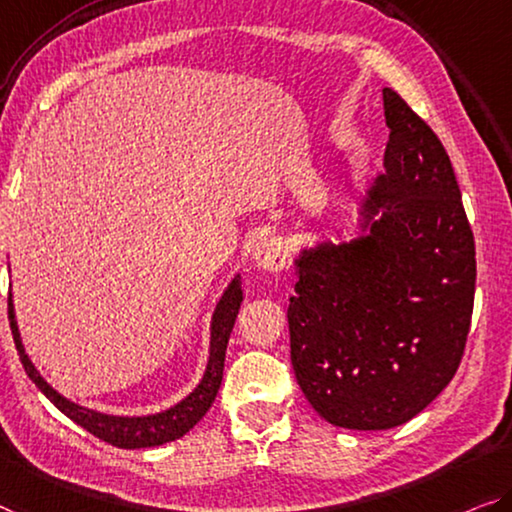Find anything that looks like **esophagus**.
I'll use <instances>...</instances> for the list:
<instances>
[{
  "instance_id": "obj_1",
  "label": "esophagus",
  "mask_w": 512,
  "mask_h": 512,
  "mask_svg": "<svg viewBox=\"0 0 512 512\" xmlns=\"http://www.w3.org/2000/svg\"><path fill=\"white\" fill-rule=\"evenodd\" d=\"M251 261H254L258 267L270 272H279L286 267V247H283L281 238H261L251 249Z\"/></svg>"
}]
</instances>
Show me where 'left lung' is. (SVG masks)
I'll return each instance as SVG.
<instances>
[{
    "instance_id": "obj_1",
    "label": "left lung",
    "mask_w": 512,
    "mask_h": 512,
    "mask_svg": "<svg viewBox=\"0 0 512 512\" xmlns=\"http://www.w3.org/2000/svg\"><path fill=\"white\" fill-rule=\"evenodd\" d=\"M384 171L355 233L295 256L290 361L306 400L348 430H389L426 410L458 371L476 286L474 233L442 141L382 89Z\"/></svg>"
}]
</instances>
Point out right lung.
Masks as SVG:
<instances>
[{
	"mask_svg": "<svg viewBox=\"0 0 512 512\" xmlns=\"http://www.w3.org/2000/svg\"><path fill=\"white\" fill-rule=\"evenodd\" d=\"M242 304V279L240 272L231 279L229 286L219 297V302L212 311L210 320V352H208V364L206 371L199 384L187 393L183 400H178L176 405L167 407V410L155 412V414H144V416H116V414H105L98 410H89V407H82L73 403V400L61 396V393L52 387L45 377L38 373L34 361L29 359L25 352V345H22L20 338V327L18 320H15V306L13 297H9V320H11V332L15 348H18V355L22 366H25V373L29 380L41 389L50 403H54L59 412H64L70 421H75L77 426L89 430L91 435H96L102 442L119 446V448H151V446H162L167 442H176L183 435H187L196 423H199L210 405L215 403V396L219 387H222V375H224V359H226V345H229L231 329L235 325V318H238Z\"/></svg>",
	"mask_w": 512,
	"mask_h": 512,
	"instance_id": "right-lung-1",
	"label": "right lung"
}]
</instances>
